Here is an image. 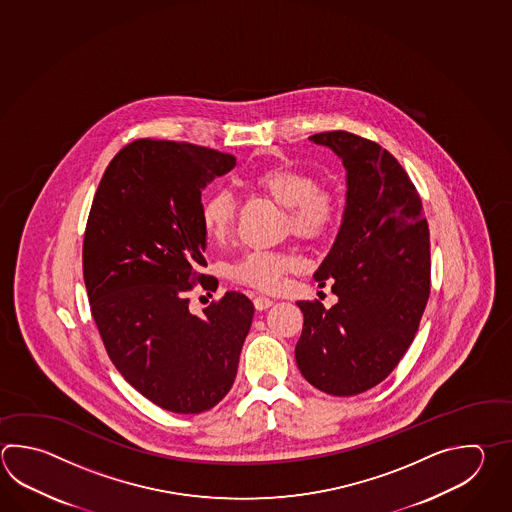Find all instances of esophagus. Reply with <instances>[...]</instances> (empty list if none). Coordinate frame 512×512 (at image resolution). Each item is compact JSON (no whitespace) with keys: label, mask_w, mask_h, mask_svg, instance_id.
Instances as JSON below:
<instances>
[{"label":"esophagus","mask_w":512,"mask_h":512,"mask_svg":"<svg viewBox=\"0 0 512 512\" xmlns=\"http://www.w3.org/2000/svg\"><path fill=\"white\" fill-rule=\"evenodd\" d=\"M253 304H255V308H257V310H261L262 312V310H268V308L272 306L273 301L270 297L259 295V297H255V299H253Z\"/></svg>","instance_id":"1"}]
</instances>
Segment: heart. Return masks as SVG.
<instances>
[{
	"instance_id": "b5f03b06",
	"label": "heart",
	"mask_w": 512,
	"mask_h": 512,
	"mask_svg": "<svg viewBox=\"0 0 512 512\" xmlns=\"http://www.w3.org/2000/svg\"><path fill=\"white\" fill-rule=\"evenodd\" d=\"M248 186L270 197L286 208V224L303 239H317L334 224L337 197L328 188L315 186L310 173L290 166L262 169L248 178ZM237 217V200L228 189H213L200 206V222L209 239H226L233 231ZM299 266L292 253L272 250H251L230 266L233 281L259 290H275L284 273Z\"/></svg>"
}]
</instances>
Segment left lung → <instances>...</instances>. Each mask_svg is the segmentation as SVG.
<instances>
[{"label":"left lung","instance_id":"left-lung-1","mask_svg":"<svg viewBox=\"0 0 512 512\" xmlns=\"http://www.w3.org/2000/svg\"><path fill=\"white\" fill-rule=\"evenodd\" d=\"M346 169L341 228L313 279L334 281L337 303L299 301L295 359L304 379L332 396L379 385L412 345L430 293V239L418 191L376 142L346 131L310 136Z\"/></svg>","mask_w":512,"mask_h":512}]
</instances>
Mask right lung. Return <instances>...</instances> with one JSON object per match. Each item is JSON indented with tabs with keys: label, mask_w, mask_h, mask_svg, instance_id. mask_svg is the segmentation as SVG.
Returning a JSON list of instances; mask_svg holds the SVG:
<instances>
[{
	"label": "right lung",
	"mask_w": 512,
	"mask_h": 512,
	"mask_svg": "<svg viewBox=\"0 0 512 512\" xmlns=\"http://www.w3.org/2000/svg\"><path fill=\"white\" fill-rule=\"evenodd\" d=\"M235 164L208 147L135 140L109 162L87 220L85 288L109 359L177 414L206 412L230 392L255 312L239 292L189 312V290L208 281L202 189Z\"/></svg>",
	"instance_id": "obj_1"
}]
</instances>
